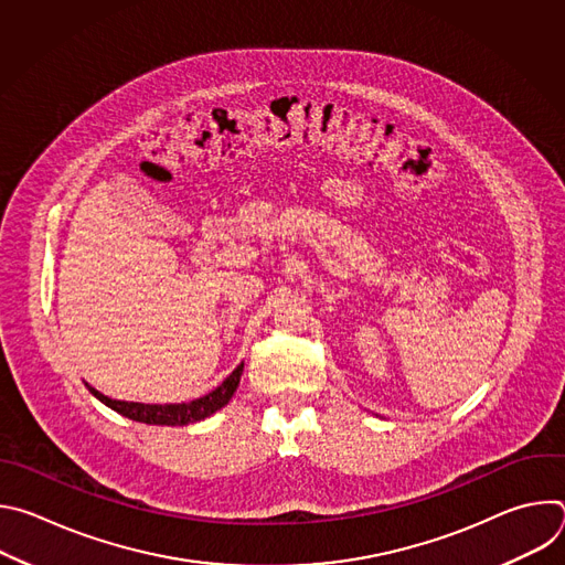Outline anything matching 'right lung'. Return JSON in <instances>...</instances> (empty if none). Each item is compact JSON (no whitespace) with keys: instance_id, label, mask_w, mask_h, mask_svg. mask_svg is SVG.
<instances>
[{"instance_id":"add662e5","label":"right lung","mask_w":565,"mask_h":565,"mask_svg":"<svg viewBox=\"0 0 565 565\" xmlns=\"http://www.w3.org/2000/svg\"><path fill=\"white\" fill-rule=\"evenodd\" d=\"M241 373H244V362H241L214 391H210L207 395H201L196 399L190 402H179V405H145V402H127V399H114L105 393H100L98 388H94L92 384H87V388L92 391L94 397H98L103 405H107L109 409H114L116 414L136 420V423H145V425H168V427H183V425H192L199 420L210 418L212 414H216L218 409H223L227 402L232 399Z\"/></svg>"}]
</instances>
